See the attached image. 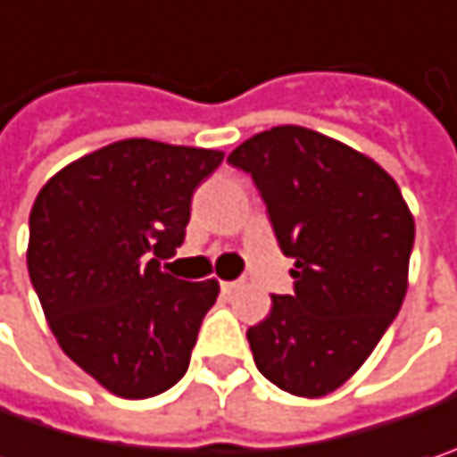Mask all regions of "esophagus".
<instances>
[{"label": "esophagus", "instance_id": "esophagus-1", "mask_svg": "<svg viewBox=\"0 0 457 457\" xmlns=\"http://www.w3.org/2000/svg\"><path fill=\"white\" fill-rule=\"evenodd\" d=\"M243 287V279H228V282H222V293L225 295H232L235 290H240Z\"/></svg>", "mask_w": 457, "mask_h": 457}]
</instances>
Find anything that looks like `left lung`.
Wrapping results in <instances>:
<instances>
[{
  "label": "left lung",
  "mask_w": 457,
  "mask_h": 457,
  "mask_svg": "<svg viewBox=\"0 0 457 457\" xmlns=\"http://www.w3.org/2000/svg\"><path fill=\"white\" fill-rule=\"evenodd\" d=\"M228 162L253 178L295 259L293 295H271L270 316L248 329L253 361L285 393H335L403 306L413 214L374 159L309 128L264 130Z\"/></svg>",
  "instance_id": "8db88e82"
}]
</instances>
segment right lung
Masks as SVG:
<instances>
[{
  "instance_id": "right-lung-1",
  "label": "right lung",
  "mask_w": 457,
  "mask_h": 457,
  "mask_svg": "<svg viewBox=\"0 0 457 457\" xmlns=\"http://www.w3.org/2000/svg\"><path fill=\"white\" fill-rule=\"evenodd\" d=\"M225 154L128 138L62 167L30 209L28 274L62 348L104 390L144 400L183 379L217 279L162 270L190 198Z\"/></svg>"
}]
</instances>
